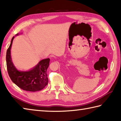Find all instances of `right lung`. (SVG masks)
<instances>
[{
  "label": "right lung",
  "instance_id": "1",
  "mask_svg": "<svg viewBox=\"0 0 121 121\" xmlns=\"http://www.w3.org/2000/svg\"><path fill=\"white\" fill-rule=\"evenodd\" d=\"M19 35V34L16 35ZM14 37L11 39L10 46L6 53L7 71L11 80L23 90L35 92L43 89L48 83L47 70L49 65L50 59H43L29 71H19L17 69L12 61L10 50Z\"/></svg>",
  "mask_w": 121,
  "mask_h": 121
}]
</instances>
